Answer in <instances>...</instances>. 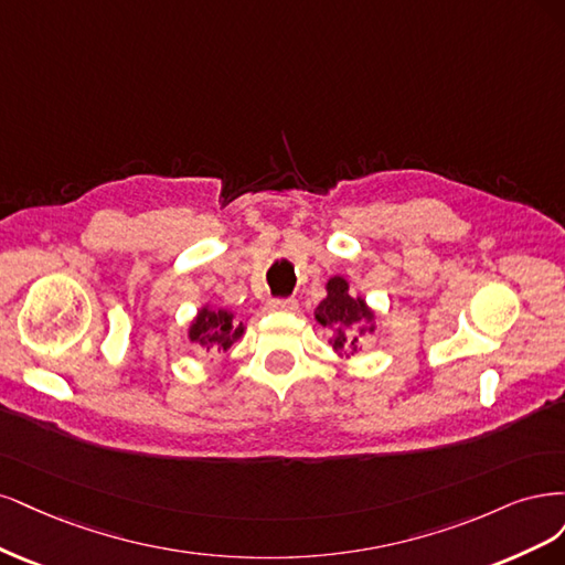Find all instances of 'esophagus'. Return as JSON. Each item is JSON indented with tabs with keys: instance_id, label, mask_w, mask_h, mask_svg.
I'll use <instances>...</instances> for the list:
<instances>
[{
	"instance_id": "obj_1",
	"label": "esophagus",
	"mask_w": 565,
	"mask_h": 565,
	"mask_svg": "<svg viewBox=\"0 0 565 565\" xmlns=\"http://www.w3.org/2000/svg\"><path fill=\"white\" fill-rule=\"evenodd\" d=\"M267 307L271 309V312H296L298 302H296V298H275V300H269Z\"/></svg>"
}]
</instances>
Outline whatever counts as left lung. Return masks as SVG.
Masks as SVG:
<instances>
[{"mask_svg":"<svg viewBox=\"0 0 565 565\" xmlns=\"http://www.w3.org/2000/svg\"><path fill=\"white\" fill-rule=\"evenodd\" d=\"M348 288L342 277L329 281V296L317 307V321L333 331L331 344L335 350L356 354L361 340L373 331V312L361 298H352Z\"/></svg>","mask_w":565,"mask_h":565,"instance_id":"8db88e82","label":"left lung"}]
</instances>
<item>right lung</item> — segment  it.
Segmentation results:
<instances>
[{"label": "right lung", "mask_w": 565, "mask_h": 565, "mask_svg": "<svg viewBox=\"0 0 565 565\" xmlns=\"http://www.w3.org/2000/svg\"><path fill=\"white\" fill-rule=\"evenodd\" d=\"M244 326L234 323L225 309H202L190 329V340L199 350L227 352L232 344L242 338Z\"/></svg>", "instance_id": "add662e5"}]
</instances>
